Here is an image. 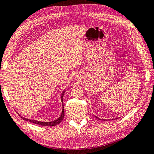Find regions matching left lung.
Instances as JSON below:
<instances>
[{
	"label": "left lung",
	"mask_w": 154,
	"mask_h": 154,
	"mask_svg": "<svg viewBox=\"0 0 154 154\" xmlns=\"http://www.w3.org/2000/svg\"><path fill=\"white\" fill-rule=\"evenodd\" d=\"M95 117H96V118H97V119H99V120H101V121H102V119H99V117H97V116H95ZM103 121H105V120H104V119H103Z\"/></svg>",
	"instance_id": "left-lung-1"
}]
</instances>
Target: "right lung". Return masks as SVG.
Returning a JSON list of instances; mask_svg holds the SVG:
<instances>
[{
  "label": "right lung",
  "mask_w": 154,
  "mask_h": 154,
  "mask_svg": "<svg viewBox=\"0 0 154 154\" xmlns=\"http://www.w3.org/2000/svg\"><path fill=\"white\" fill-rule=\"evenodd\" d=\"M65 91H66V90H64V91L62 92V95H61V101H62V114H61V115L60 116L59 118L55 119V121H49V122H42V121H36V120H33V119H28L24 118V117H23L20 115H19V116H20V117L23 119V120L27 121L29 122H31V123L37 124V125H42V126H55L56 125H57V124L60 123L62 121V120L64 119V104H63V97H64V94Z\"/></svg>",
  "instance_id": "obj_1"
}]
</instances>
